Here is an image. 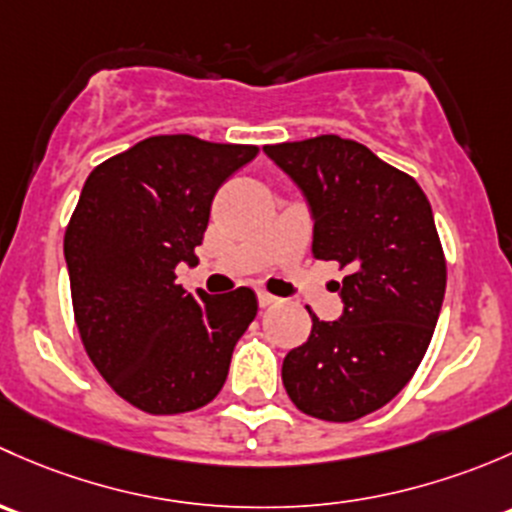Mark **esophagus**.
<instances>
[{"mask_svg": "<svg viewBox=\"0 0 512 512\" xmlns=\"http://www.w3.org/2000/svg\"><path fill=\"white\" fill-rule=\"evenodd\" d=\"M273 303H278L276 295H271L266 291H258V305H261V308H268V305H273Z\"/></svg>", "mask_w": 512, "mask_h": 512, "instance_id": "esophagus-1", "label": "esophagus"}]
</instances>
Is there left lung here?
Wrapping results in <instances>:
<instances>
[{
  "instance_id": "obj_1",
  "label": "left lung",
  "mask_w": 512,
  "mask_h": 512,
  "mask_svg": "<svg viewBox=\"0 0 512 512\" xmlns=\"http://www.w3.org/2000/svg\"><path fill=\"white\" fill-rule=\"evenodd\" d=\"M313 214V256L347 268L340 320L313 318L283 360L303 414L355 421L392 402L424 360L446 291L434 212L414 177L340 135L263 147ZM310 313V310H308Z\"/></svg>"
}]
</instances>
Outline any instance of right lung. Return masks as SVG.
<instances>
[{"mask_svg":"<svg viewBox=\"0 0 512 512\" xmlns=\"http://www.w3.org/2000/svg\"><path fill=\"white\" fill-rule=\"evenodd\" d=\"M258 155L194 135H155L100 162L63 236L73 315L88 357L115 394L147 414L194 412L229 374L256 318V295L187 293L217 189Z\"/></svg>","mask_w":512,"mask_h":512,"instance_id":"1","label":"right lung"}]
</instances>
